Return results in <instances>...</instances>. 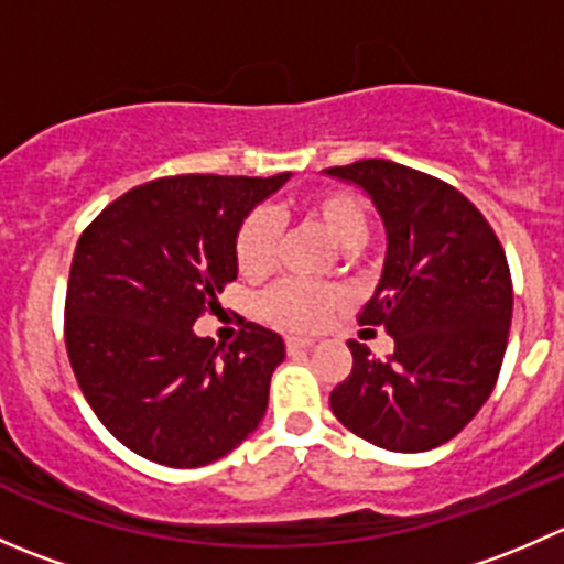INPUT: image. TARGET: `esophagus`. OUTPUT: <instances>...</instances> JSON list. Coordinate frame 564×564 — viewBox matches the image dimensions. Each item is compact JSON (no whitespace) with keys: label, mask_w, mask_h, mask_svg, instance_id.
<instances>
[{"label":"esophagus","mask_w":564,"mask_h":564,"mask_svg":"<svg viewBox=\"0 0 564 564\" xmlns=\"http://www.w3.org/2000/svg\"><path fill=\"white\" fill-rule=\"evenodd\" d=\"M316 340L314 338H300V335H289L286 338V349H308V346H314Z\"/></svg>","instance_id":"34e87169"}]
</instances>
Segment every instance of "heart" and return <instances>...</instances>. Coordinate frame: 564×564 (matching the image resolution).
Masks as SVG:
<instances>
[{"label": "heart", "instance_id": "b5f03b06", "mask_svg": "<svg viewBox=\"0 0 564 564\" xmlns=\"http://www.w3.org/2000/svg\"><path fill=\"white\" fill-rule=\"evenodd\" d=\"M300 213L340 248H360L371 235V209L360 193L349 187H324L300 202ZM278 224L264 209H253L242 218L235 235V264L246 278H261L275 264ZM346 300L344 289L335 283L278 281L259 300V311L267 322L292 333L316 329Z\"/></svg>", "mask_w": 564, "mask_h": 564}]
</instances>
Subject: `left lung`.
Here are the masks:
<instances>
[{"mask_svg":"<svg viewBox=\"0 0 564 564\" xmlns=\"http://www.w3.org/2000/svg\"><path fill=\"white\" fill-rule=\"evenodd\" d=\"M371 196L388 231L382 281L357 322L395 340L388 360L349 340L351 373L329 392L360 440L423 453L458 434L491 395L513 318V281L499 237L447 182L368 158L327 169Z\"/></svg>","mask_w":564,"mask_h":564,"instance_id":"1","label":"left lung"}]
</instances>
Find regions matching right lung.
<instances>
[{
	"label": "right lung",
	"instance_id": "right-lung-1",
	"mask_svg": "<svg viewBox=\"0 0 564 564\" xmlns=\"http://www.w3.org/2000/svg\"><path fill=\"white\" fill-rule=\"evenodd\" d=\"M286 174H176L135 185L78 237L65 346L100 423L139 456L193 469L253 434L283 338L246 322L229 349L193 324L237 278L242 218Z\"/></svg>",
	"mask_w": 564,
	"mask_h": 564
}]
</instances>
